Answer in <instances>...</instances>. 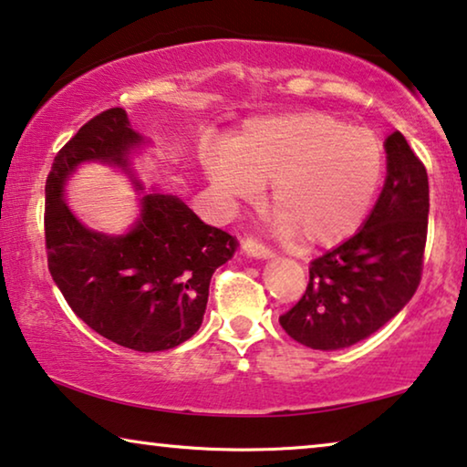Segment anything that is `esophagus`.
Listing matches in <instances>:
<instances>
[{
  "label": "esophagus",
  "mask_w": 467,
  "mask_h": 467,
  "mask_svg": "<svg viewBox=\"0 0 467 467\" xmlns=\"http://www.w3.org/2000/svg\"><path fill=\"white\" fill-rule=\"evenodd\" d=\"M243 247H245V252L249 255H254V258H271L273 255V249L265 245V243L254 239V236H249V239H245V243H243Z\"/></svg>",
  "instance_id": "obj_1"
}]
</instances>
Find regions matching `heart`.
Segmentation results:
<instances>
[{"instance_id": "heart-1", "label": "heart", "mask_w": 467, "mask_h": 467, "mask_svg": "<svg viewBox=\"0 0 467 467\" xmlns=\"http://www.w3.org/2000/svg\"><path fill=\"white\" fill-rule=\"evenodd\" d=\"M383 141L319 111L258 118L228 146H209L205 169L228 205L260 199L273 182L277 228L308 245L359 224L383 175Z\"/></svg>"}]
</instances>
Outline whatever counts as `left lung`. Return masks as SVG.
<instances>
[{
  "mask_svg": "<svg viewBox=\"0 0 467 467\" xmlns=\"http://www.w3.org/2000/svg\"><path fill=\"white\" fill-rule=\"evenodd\" d=\"M387 180L362 231L308 266L302 298L279 317L300 345L334 351L364 340L402 311L423 275L428 171L396 130L385 140Z\"/></svg>",
  "mask_w": 467,
  "mask_h": 467,
  "instance_id": "obj_1",
  "label": "left lung"
}]
</instances>
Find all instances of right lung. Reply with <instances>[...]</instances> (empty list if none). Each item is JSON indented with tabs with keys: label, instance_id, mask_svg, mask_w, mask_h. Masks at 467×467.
Instances as JSON below:
<instances>
[{
	"label": "right lung",
	"instance_id": "obj_1",
	"mask_svg": "<svg viewBox=\"0 0 467 467\" xmlns=\"http://www.w3.org/2000/svg\"><path fill=\"white\" fill-rule=\"evenodd\" d=\"M140 143L122 108L90 118L52 162L44 234L48 271L71 311L111 343L152 353L199 330L212 275L236 241L169 194L143 196L141 218L124 236L93 233L74 218L61 199L65 177L84 161L127 169Z\"/></svg>",
	"mask_w": 467,
	"mask_h": 467
}]
</instances>
